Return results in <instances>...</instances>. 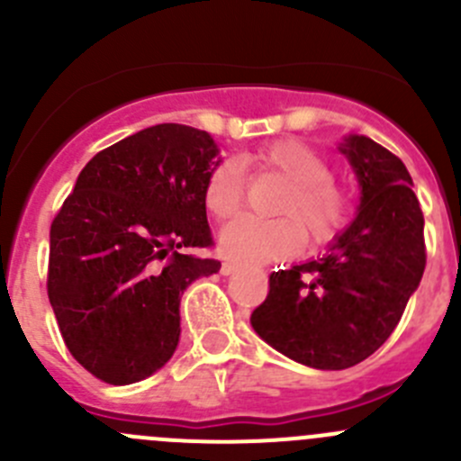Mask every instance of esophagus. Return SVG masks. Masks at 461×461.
Instances as JSON below:
<instances>
[{
    "instance_id": "obj_1",
    "label": "esophagus",
    "mask_w": 461,
    "mask_h": 461,
    "mask_svg": "<svg viewBox=\"0 0 461 461\" xmlns=\"http://www.w3.org/2000/svg\"><path fill=\"white\" fill-rule=\"evenodd\" d=\"M236 269H239V263H236V260H222L221 272L225 274V276H230V274H234Z\"/></svg>"
}]
</instances>
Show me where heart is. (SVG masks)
<instances>
[{
	"label": "heart",
	"instance_id": "1",
	"mask_svg": "<svg viewBox=\"0 0 461 461\" xmlns=\"http://www.w3.org/2000/svg\"><path fill=\"white\" fill-rule=\"evenodd\" d=\"M257 174L283 178L269 209L278 216H243L230 222L221 234V248L239 260H263L294 257L303 248V231L310 243L334 239L346 225L350 203L332 180L328 162L312 147L296 140H281L243 158ZM248 176L240 162L221 160L204 180V207L212 216L231 218L245 203Z\"/></svg>",
	"mask_w": 461,
	"mask_h": 461
}]
</instances>
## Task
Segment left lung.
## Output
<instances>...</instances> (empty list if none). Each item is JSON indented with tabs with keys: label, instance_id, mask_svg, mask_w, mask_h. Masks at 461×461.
<instances>
[{
	"label": "left lung",
	"instance_id": "left-lung-1",
	"mask_svg": "<svg viewBox=\"0 0 461 461\" xmlns=\"http://www.w3.org/2000/svg\"><path fill=\"white\" fill-rule=\"evenodd\" d=\"M339 151L361 187L357 218L328 254L269 274L252 328L281 355L317 370L368 359L393 334L426 267L424 213L394 153L366 136Z\"/></svg>",
	"mask_w": 461,
	"mask_h": 461
}]
</instances>
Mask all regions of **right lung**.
<instances>
[{"instance_id": "right-lung-1", "label": "right lung", "mask_w": 461, "mask_h": 461, "mask_svg": "<svg viewBox=\"0 0 461 461\" xmlns=\"http://www.w3.org/2000/svg\"><path fill=\"white\" fill-rule=\"evenodd\" d=\"M213 138L156 124L102 149L50 225L49 301L77 364L104 384L147 379L174 355L180 296L221 269L185 254L213 243L204 180Z\"/></svg>"}]
</instances>
